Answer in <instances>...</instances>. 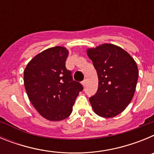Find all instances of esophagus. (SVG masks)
I'll use <instances>...</instances> for the list:
<instances>
[{"mask_svg": "<svg viewBox=\"0 0 154 154\" xmlns=\"http://www.w3.org/2000/svg\"><path fill=\"white\" fill-rule=\"evenodd\" d=\"M82 85H83L84 87L85 86V85H86V80H83V81H82Z\"/></svg>", "mask_w": 154, "mask_h": 154, "instance_id": "obj_1", "label": "esophagus"}]
</instances>
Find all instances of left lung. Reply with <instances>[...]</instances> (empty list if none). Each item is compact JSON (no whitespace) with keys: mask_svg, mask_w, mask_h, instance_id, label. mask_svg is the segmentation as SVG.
<instances>
[{"mask_svg":"<svg viewBox=\"0 0 154 154\" xmlns=\"http://www.w3.org/2000/svg\"><path fill=\"white\" fill-rule=\"evenodd\" d=\"M87 55L99 78L97 92L89 98L91 106L99 116L114 117L133 99L139 75L137 63L129 53L112 44L89 48Z\"/></svg>","mask_w":154,"mask_h":154,"instance_id":"obj_1","label":"left lung"}]
</instances>
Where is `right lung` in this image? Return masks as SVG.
<instances>
[{
	"label": "right lung",
	"mask_w": 154,
	"mask_h": 154,
	"mask_svg": "<svg viewBox=\"0 0 154 154\" xmlns=\"http://www.w3.org/2000/svg\"><path fill=\"white\" fill-rule=\"evenodd\" d=\"M68 55L65 48H50L34 57L24 69V83L29 100L50 121L69 117L76 98L83 89L65 67Z\"/></svg>",
	"instance_id": "obj_1"
}]
</instances>
